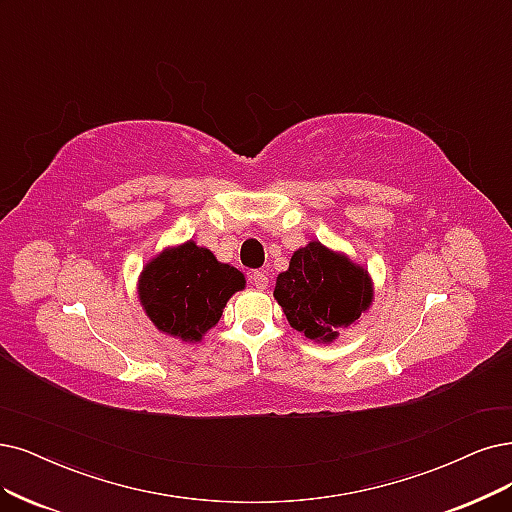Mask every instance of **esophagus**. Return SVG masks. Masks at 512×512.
<instances>
[{"label":"esophagus","mask_w":512,"mask_h":512,"mask_svg":"<svg viewBox=\"0 0 512 512\" xmlns=\"http://www.w3.org/2000/svg\"><path fill=\"white\" fill-rule=\"evenodd\" d=\"M249 278H251V282H253V287H255V289H259V291H263V289L268 287V276L263 274V272H259V270L251 272V274H249Z\"/></svg>","instance_id":"obj_1"}]
</instances>
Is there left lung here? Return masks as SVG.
Instances as JSON below:
<instances>
[{
	"label": "left lung",
	"instance_id": "left-lung-1",
	"mask_svg": "<svg viewBox=\"0 0 512 512\" xmlns=\"http://www.w3.org/2000/svg\"><path fill=\"white\" fill-rule=\"evenodd\" d=\"M274 297L293 329L329 344L371 306L373 285L365 268L314 240L278 274Z\"/></svg>",
	"mask_w": 512,
	"mask_h": 512
}]
</instances>
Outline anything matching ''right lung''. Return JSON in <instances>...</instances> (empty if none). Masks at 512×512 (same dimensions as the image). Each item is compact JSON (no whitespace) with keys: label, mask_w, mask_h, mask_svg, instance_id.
<instances>
[{"label":"right lung","mask_w":512,"mask_h":512,"mask_svg":"<svg viewBox=\"0 0 512 512\" xmlns=\"http://www.w3.org/2000/svg\"><path fill=\"white\" fill-rule=\"evenodd\" d=\"M244 282L242 272L187 240L147 263L139 278V299L162 333L194 344L219 323L227 299L244 289Z\"/></svg>","instance_id":"right-lung-1"}]
</instances>
